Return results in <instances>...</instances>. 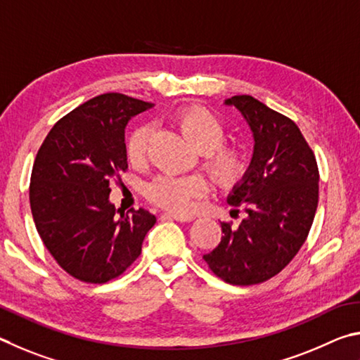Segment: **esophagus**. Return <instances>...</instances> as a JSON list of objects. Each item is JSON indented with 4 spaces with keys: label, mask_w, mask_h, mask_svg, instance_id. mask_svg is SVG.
Returning a JSON list of instances; mask_svg holds the SVG:
<instances>
[{
    "label": "esophagus",
    "mask_w": 360,
    "mask_h": 360,
    "mask_svg": "<svg viewBox=\"0 0 360 360\" xmlns=\"http://www.w3.org/2000/svg\"><path fill=\"white\" fill-rule=\"evenodd\" d=\"M164 217H167L170 219H175V221H180V223H190L193 221V217H188V215H179V213H166Z\"/></svg>",
    "instance_id": "1"
}]
</instances>
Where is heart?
<instances>
[{"mask_svg": "<svg viewBox=\"0 0 360 360\" xmlns=\"http://www.w3.org/2000/svg\"><path fill=\"white\" fill-rule=\"evenodd\" d=\"M175 124L188 142L202 153L204 167L215 181L223 186L236 185L247 169V160L240 148L223 145L224 124L212 112L202 107H190L175 115ZM151 136V126L141 124L126 139V158L132 166L145 161ZM207 184L198 175H161L147 186L148 198L155 204L172 212H188L193 200L207 194Z\"/></svg>", "mask_w": 360, "mask_h": 360, "instance_id": "b5f03b06", "label": "heart"}]
</instances>
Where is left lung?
<instances>
[{
    "instance_id": "left-lung-1",
    "label": "left lung",
    "mask_w": 360,
    "mask_h": 360,
    "mask_svg": "<svg viewBox=\"0 0 360 360\" xmlns=\"http://www.w3.org/2000/svg\"><path fill=\"white\" fill-rule=\"evenodd\" d=\"M242 113L253 134V156L228 196L247 218L238 228L221 223L218 247L204 255L226 283L250 286L280 274L297 255L318 207V166L292 120L248 94L224 101Z\"/></svg>"
}]
</instances>
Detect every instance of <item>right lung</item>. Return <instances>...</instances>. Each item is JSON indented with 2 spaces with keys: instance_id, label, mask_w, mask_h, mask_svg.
<instances>
[{
  "instance_id": "right-lung-1",
  "label": "right lung",
  "mask_w": 360,
  "mask_h": 360,
  "mask_svg": "<svg viewBox=\"0 0 360 360\" xmlns=\"http://www.w3.org/2000/svg\"><path fill=\"white\" fill-rule=\"evenodd\" d=\"M104 93L75 107L42 142L31 172V213L46 248L74 278L105 283L134 262L156 217L117 213L110 184L128 169L124 128L153 107Z\"/></svg>"
}]
</instances>
